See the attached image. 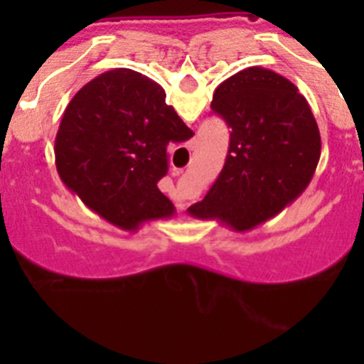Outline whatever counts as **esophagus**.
<instances>
[{
    "label": "esophagus",
    "instance_id": "esophagus-1",
    "mask_svg": "<svg viewBox=\"0 0 364 364\" xmlns=\"http://www.w3.org/2000/svg\"><path fill=\"white\" fill-rule=\"evenodd\" d=\"M180 173H182V169H176V167L173 169V175H180Z\"/></svg>",
    "mask_w": 364,
    "mask_h": 364
}]
</instances>
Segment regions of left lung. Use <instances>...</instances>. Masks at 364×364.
Returning a JSON list of instances; mask_svg holds the SVG:
<instances>
[{"instance_id":"1","label":"left lung","mask_w":364,"mask_h":364,"mask_svg":"<svg viewBox=\"0 0 364 364\" xmlns=\"http://www.w3.org/2000/svg\"><path fill=\"white\" fill-rule=\"evenodd\" d=\"M211 109L231 129L230 149L204 200L188 211L252 230L308 188L321 156L319 127L297 87L262 67L224 80Z\"/></svg>"}]
</instances>
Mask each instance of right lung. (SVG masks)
<instances>
[{
    "label": "right lung",
    "instance_id": "1",
    "mask_svg": "<svg viewBox=\"0 0 364 364\" xmlns=\"http://www.w3.org/2000/svg\"><path fill=\"white\" fill-rule=\"evenodd\" d=\"M193 131L166 91L131 69L100 74L67 105L54 142L56 169L83 204L122 230L169 218L175 205L159 189L167 146Z\"/></svg>",
    "mask_w": 364,
    "mask_h": 364
}]
</instances>
